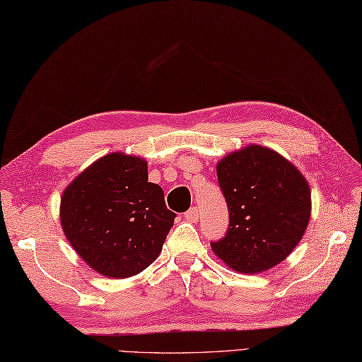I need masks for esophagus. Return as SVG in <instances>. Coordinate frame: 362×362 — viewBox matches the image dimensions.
<instances>
[{
	"instance_id": "34e87169",
	"label": "esophagus",
	"mask_w": 362,
	"mask_h": 362,
	"mask_svg": "<svg viewBox=\"0 0 362 362\" xmlns=\"http://www.w3.org/2000/svg\"><path fill=\"white\" fill-rule=\"evenodd\" d=\"M199 218H201V210H199V206H191V209L185 213V219L187 221L196 222Z\"/></svg>"
}]
</instances>
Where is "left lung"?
Segmentation results:
<instances>
[{
	"label": "left lung",
	"instance_id": "1",
	"mask_svg": "<svg viewBox=\"0 0 362 362\" xmlns=\"http://www.w3.org/2000/svg\"><path fill=\"white\" fill-rule=\"evenodd\" d=\"M218 182L230 222L226 235L211 243L213 252L244 274L281 263L308 227L311 191L305 177L280 153L252 144L219 161Z\"/></svg>",
	"mask_w": 362,
	"mask_h": 362
}]
</instances>
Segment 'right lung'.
Wrapping results in <instances>:
<instances>
[{
  "label": "right lung",
  "mask_w": 362,
  "mask_h": 362,
  "mask_svg": "<svg viewBox=\"0 0 362 362\" xmlns=\"http://www.w3.org/2000/svg\"><path fill=\"white\" fill-rule=\"evenodd\" d=\"M165 193L148 182V163L115 152L96 160L65 189L66 240L96 272L127 279L156 259L174 226Z\"/></svg>",
  "instance_id": "obj_1"
}]
</instances>
